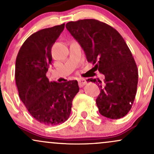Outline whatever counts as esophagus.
<instances>
[{
	"mask_svg": "<svg viewBox=\"0 0 154 154\" xmlns=\"http://www.w3.org/2000/svg\"><path fill=\"white\" fill-rule=\"evenodd\" d=\"M78 83L79 87H83L85 85L87 84V81H86V79L84 78H79L78 79Z\"/></svg>",
	"mask_w": 154,
	"mask_h": 154,
	"instance_id": "1",
	"label": "esophagus"
}]
</instances>
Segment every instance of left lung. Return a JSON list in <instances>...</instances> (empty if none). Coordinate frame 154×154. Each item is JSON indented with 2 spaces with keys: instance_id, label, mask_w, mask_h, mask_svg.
Returning <instances> with one entry per match:
<instances>
[{
  "instance_id": "left-lung-1",
  "label": "left lung",
  "mask_w": 154,
  "mask_h": 154,
  "mask_svg": "<svg viewBox=\"0 0 154 154\" xmlns=\"http://www.w3.org/2000/svg\"><path fill=\"white\" fill-rule=\"evenodd\" d=\"M67 30L85 51L88 62L105 77L90 78L100 90L96 104L102 116L123 117L131 109L137 92L138 72L131 51L122 35L112 26L96 19L69 22Z\"/></svg>"
}]
</instances>
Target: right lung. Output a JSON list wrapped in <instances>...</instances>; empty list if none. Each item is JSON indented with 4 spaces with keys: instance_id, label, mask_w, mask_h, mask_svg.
Here are the masks:
<instances>
[{
    "instance_id": "obj_1",
    "label": "right lung",
    "mask_w": 154,
    "mask_h": 154,
    "mask_svg": "<svg viewBox=\"0 0 154 154\" xmlns=\"http://www.w3.org/2000/svg\"><path fill=\"white\" fill-rule=\"evenodd\" d=\"M64 26L46 28L30 35L16 59L15 79L19 98L32 117L49 126L68 119L72 100L79 92L77 80L49 82L46 77L52 63L51 48Z\"/></svg>"
}]
</instances>
